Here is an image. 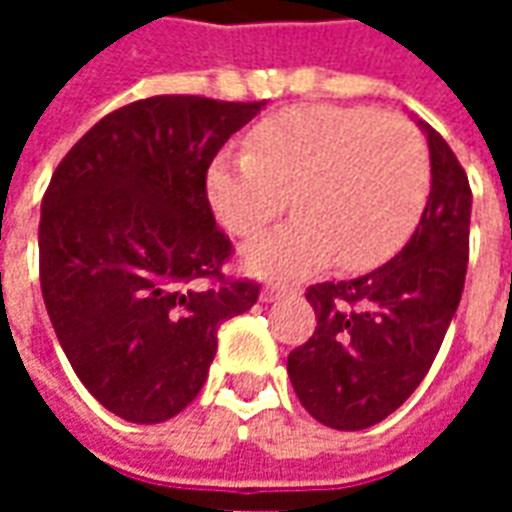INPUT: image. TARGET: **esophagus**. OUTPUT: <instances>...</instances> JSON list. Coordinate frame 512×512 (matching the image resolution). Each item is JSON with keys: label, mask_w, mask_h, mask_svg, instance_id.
Listing matches in <instances>:
<instances>
[{"label": "esophagus", "mask_w": 512, "mask_h": 512, "mask_svg": "<svg viewBox=\"0 0 512 512\" xmlns=\"http://www.w3.org/2000/svg\"><path fill=\"white\" fill-rule=\"evenodd\" d=\"M288 293H293V288L290 285H282V282H271V285H266L263 288V301H277V299H285Z\"/></svg>", "instance_id": "34e87169"}]
</instances>
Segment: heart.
Wrapping results in <instances>:
<instances>
[{
    "instance_id": "obj_1",
    "label": "heart",
    "mask_w": 512,
    "mask_h": 512,
    "mask_svg": "<svg viewBox=\"0 0 512 512\" xmlns=\"http://www.w3.org/2000/svg\"><path fill=\"white\" fill-rule=\"evenodd\" d=\"M428 191L419 128L362 106L285 109L249 131L246 153L208 169V202L238 238L263 233L293 197L299 219L244 249L263 277H299L334 257L345 271L381 266L417 227Z\"/></svg>"
}]
</instances>
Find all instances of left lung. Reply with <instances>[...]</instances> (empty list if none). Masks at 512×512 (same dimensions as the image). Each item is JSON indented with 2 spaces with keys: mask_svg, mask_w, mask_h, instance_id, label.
I'll return each mask as SVG.
<instances>
[{
  "mask_svg": "<svg viewBox=\"0 0 512 512\" xmlns=\"http://www.w3.org/2000/svg\"><path fill=\"white\" fill-rule=\"evenodd\" d=\"M422 128L433 180L411 241L365 277L304 293L318 326L290 351L288 376L326 428L365 430L403 406L428 376L461 301L472 189L444 136Z\"/></svg>",
  "mask_w": 512,
  "mask_h": 512,
  "instance_id": "1",
  "label": "left lung"
}]
</instances>
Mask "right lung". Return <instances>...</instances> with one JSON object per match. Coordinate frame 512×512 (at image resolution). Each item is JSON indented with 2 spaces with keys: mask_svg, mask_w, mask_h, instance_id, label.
Masks as SVG:
<instances>
[{
  "mask_svg": "<svg viewBox=\"0 0 512 512\" xmlns=\"http://www.w3.org/2000/svg\"><path fill=\"white\" fill-rule=\"evenodd\" d=\"M266 101L153 95L101 117L54 169L40 205V290L87 392L139 425L200 395L216 332L260 296L233 279L208 167Z\"/></svg>",
  "mask_w": 512,
  "mask_h": 512,
  "instance_id": "right-lung-1",
  "label": "right lung"
}]
</instances>
